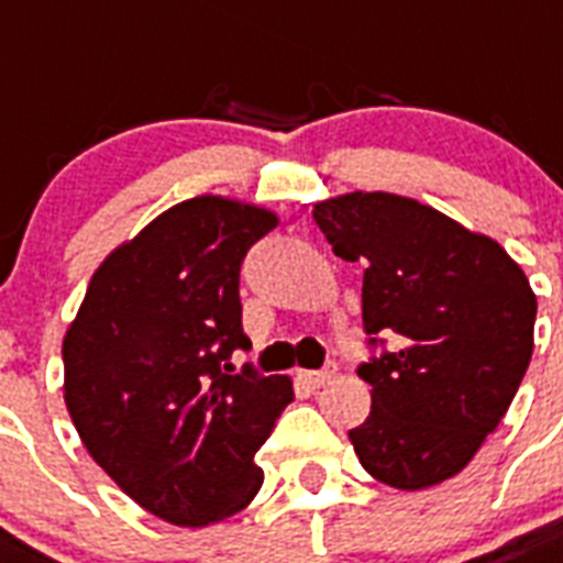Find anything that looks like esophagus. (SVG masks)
Listing matches in <instances>:
<instances>
[{
  "instance_id": "esophagus-1",
  "label": "esophagus",
  "mask_w": 563,
  "mask_h": 563,
  "mask_svg": "<svg viewBox=\"0 0 563 563\" xmlns=\"http://www.w3.org/2000/svg\"><path fill=\"white\" fill-rule=\"evenodd\" d=\"M332 376H335V369H300V373H297V378H300V382L309 387L329 385V382H332Z\"/></svg>"
}]
</instances>
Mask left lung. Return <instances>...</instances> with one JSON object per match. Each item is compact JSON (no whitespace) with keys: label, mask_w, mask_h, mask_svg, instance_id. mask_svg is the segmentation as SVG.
<instances>
[{"label":"left lung","mask_w":563,"mask_h":563,"mask_svg":"<svg viewBox=\"0 0 563 563\" xmlns=\"http://www.w3.org/2000/svg\"><path fill=\"white\" fill-rule=\"evenodd\" d=\"M314 222L341 260L364 263L373 408L350 431L364 472L401 492L440 486L472 463L518 393L534 350L538 300L492 236L396 194L332 196Z\"/></svg>","instance_id":"8db88e82"}]
</instances>
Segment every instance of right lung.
Instances as JSON below:
<instances>
[{"mask_svg":"<svg viewBox=\"0 0 563 563\" xmlns=\"http://www.w3.org/2000/svg\"><path fill=\"white\" fill-rule=\"evenodd\" d=\"M280 219L194 196L91 274L63 338V399L91 460L173 527H210L257 497L254 454L295 399L289 376H228L242 332L240 266Z\"/></svg>","mask_w":563,"mask_h":563,"instance_id":"1","label":"right lung"}]
</instances>
